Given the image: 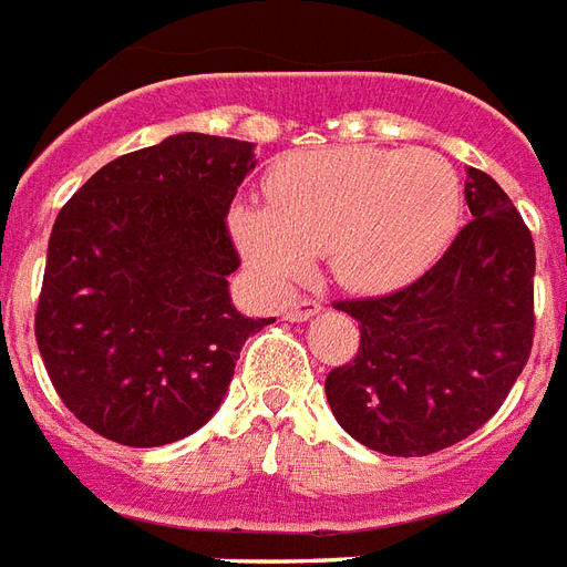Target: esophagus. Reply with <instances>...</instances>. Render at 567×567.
<instances>
[{
    "label": "esophagus",
    "instance_id": "1",
    "mask_svg": "<svg viewBox=\"0 0 567 567\" xmlns=\"http://www.w3.org/2000/svg\"><path fill=\"white\" fill-rule=\"evenodd\" d=\"M321 310V305L316 301V298H298V301H292V305L287 307V319L289 321H307L312 319L316 312Z\"/></svg>",
    "mask_w": 567,
    "mask_h": 567
}]
</instances>
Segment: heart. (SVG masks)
Returning a JSON list of instances; mask_svg holds the SVG:
<instances>
[{
  "label": "heart",
  "instance_id": "1",
  "mask_svg": "<svg viewBox=\"0 0 567 567\" xmlns=\"http://www.w3.org/2000/svg\"><path fill=\"white\" fill-rule=\"evenodd\" d=\"M271 205H239L230 230L251 269L296 284L312 257L357 292L404 287L445 255L463 216V184L436 152L328 148L280 166Z\"/></svg>",
  "mask_w": 567,
  "mask_h": 567
}]
</instances>
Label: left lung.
<instances>
[{"instance_id": "obj_1", "label": "left lung", "mask_w": 567, "mask_h": 567, "mask_svg": "<svg viewBox=\"0 0 567 567\" xmlns=\"http://www.w3.org/2000/svg\"><path fill=\"white\" fill-rule=\"evenodd\" d=\"M474 219L410 287L337 301L360 351L324 380L348 436L389 456H427L483 427L533 348L536 248L501 184L468 169Z\"/></svg>"}]
</instances>
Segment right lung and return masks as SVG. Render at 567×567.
I'll list each match as a JSON object with an SVG mask.
<instances>
[{"label":"right lung","instance_id":"1","mask_svg":"<svg viewBox=\"0 0 567 567\" xmlns=\"http://www.w3.org/2000/svg\"><path fill=\"white\" fill-rule=\"evenodd\" d=\"M255 143L172 134L93 175L54 219L34 333L54 392L99 436L157 447L219 410L246 339L230 202Z\"/></svg>","mask_w":567,"mask_h":567}]
</instances>
